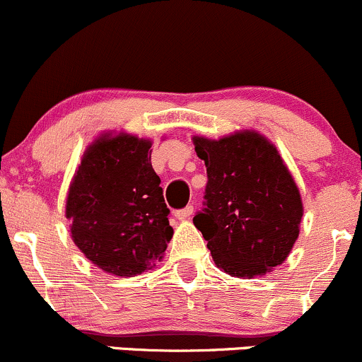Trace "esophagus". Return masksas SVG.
Wrapping results in <instances>:
<instances>
[{"label": "esophagus", "instance_id": "34e87169", "mask_svg": "<svg viewBox=\"0 0 362 362\" xmlns=\"http://www.w3.org/2000/svg\"><path fill=\"white\" fill-rule=\"evenodd\" d=\"M192 213H194V206L192 204H187V206L182 208V210L175 211V216H177L178 220H185V218H191Z\"/></svg>", "mask_w": 362, "mask_h": 362}]
</instances>
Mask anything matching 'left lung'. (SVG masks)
<instances>
[{"label":"left lung","instance_id":"obj_1","mask_svg":"<svg viewBox=\"0 0 362 362\" xmlns=\"http://www.w3.org/2000/svg\"><path fill=\"white\" fill-rule=\"evenodd\" d=\"M206 165L203 210L194 226L216 267L253 277L281 265L298 238L300 192L276 147L255 132L220 140L194 136Z\"/></svg>","mask_w":362,"mask_h":362}]
</instances>
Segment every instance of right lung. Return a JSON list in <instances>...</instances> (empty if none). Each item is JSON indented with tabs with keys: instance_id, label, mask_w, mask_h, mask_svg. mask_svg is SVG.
Instances as JSON below:
<instances>
[{
	"instance_id": "1",
	"label": "right lung",
	"mask_w": 362,
	"mask_h": 362,
	"mask_svg": "<svg viewBox=\"0 0 362 362\" xmlns=\"http://www.w3.org/2000/svg\"><path fill=\"white\" fill-rule=\"evenodd\" d=\"M159 184L149 140L102 136L90 146L71 184L66 216L91 264L135 276L161 258L173 229Z\"/></svg>"
}]
</instances>
